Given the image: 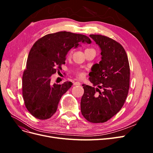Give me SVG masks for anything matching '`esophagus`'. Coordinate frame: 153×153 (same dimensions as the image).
<instances>
[{
	"label": "esophagus",
	"mask_w": 153,
	"mask_h": 153,
	"mask_svg": "<svg viewBox=\"0 0 153 153\" xmlns=\"http://www.w3.org/2000/svg\"><path fill=\"white\" fill-rule=\"evenodd\" d=\"M74 85H80V82H78V81H76L75 82H74Z\"/></svg>",
	"instance_id": "34e87169"
}]
</instances>
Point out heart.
Instances as JSON below:
<instances>
[{
    "instance_id": "1",
    "label": "heart",
    "mask_w": 153,
    "mask_h": 153,
    "mask_svg": "<svg viewBox=\"0 0 153 153\" xmlns=\"http://www.w3.org/2000/svg\"><path fill=\"white\" fill-rule=\"evenodd\" d=\"M91 50L90 48H87L85 50ZM72 53V52H70V55ZM75 75L77 76H79V77H82L83 75H84V73H83V71L82 70H80V69H78V70H76V72H75Z\"/></svg>"
}]
</instances>
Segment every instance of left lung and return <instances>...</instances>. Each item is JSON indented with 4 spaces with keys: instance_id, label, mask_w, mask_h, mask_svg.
I'll return each mask as SVG.
<instances>
[{
    "instance_id": "left-lung-1",
    "label": "left lung",
    "mask_w": 153,
    "mask_h": 153,
    "mask_svg": "<svg viewBox=\"0 0 153 153\" xmlns=\"http://www.w3.org/2000/svg\"><path fill=\"white\" fill-rule=\"evenodd\" d=\"M89 36L100 46L102 57L89 74L93 87L82 85L84 93L80 102L81 112L91 123H105L119 112L126 101L129 88V64L126 51L119 43L102 35Z\"/></svg>"
}]
</instances>
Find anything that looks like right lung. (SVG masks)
I'll return each instance as SVG.
<instances>
[{
  "label": "right lung",
  "instance_id": "right-lung-1",
  "mask_svg": "<svg viewBox=\"0 0 153 153\" xmlns=\"http://www.w3.org/2000/svg\"><path fill=\"white\" fill-rule=\"evenodd\" d=\"M80 42L90 44L91 41L85 35L62 31L45 35L32 46L22 76V95L25 107L34 117H52L62 96L73 85L71 82L51 85V76L62 68L68 51Z\"/></svg>",
  "mask_w": 153,
  "mask_h": 153
}]
</instances>
